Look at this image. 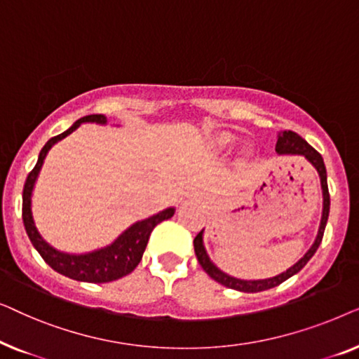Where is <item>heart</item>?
Instances as JSON below:
<instances>
[{
	"mask_svg": "<svg viewBox=\"0 0 359 359\" xmlns=\"http://www.w3.org/2000/svg\"><path fill=\"white\" fill-rule=\"evenodd\" d=\"M233 142V135H230V134H224V135H220L219 137V144L222 145V147H225V145H230Z\"/></svg>",
	"mask_w": 359,
	"mask_h": 359,
	"instance_id": "b5f03b06",
	"label": "heart"
}]
</instances>
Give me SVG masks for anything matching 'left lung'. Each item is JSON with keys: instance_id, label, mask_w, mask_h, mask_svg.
I'll use <instances>...</instances> for the list:
<instances>
[{"instance_id": "obj_1", "label": "left lung", "mask_w": 359, "mask_h": 359, "mask_svg": "<svg viewBox=\"0 0 359 359\" xmlns=\"http://www.w3.org/2000/svg\"><path fill=\"white\" fill-rule=\"evenodd\" d=\"M276 151H278V155H301L309 161V163L313 166V168L317 170L318 176H320L322 198H323L320 227H318L317 237H316V240H313L312 247L307 250V253L304 255V257L299 259L296 264H292L291 268H287L286 271L278 274V276L266 278V279H238L235 276H230V274H227V273H224L222 269L215 266V263L209 258L208 252H205L204 230H201V232L196 235V238H194V252H196V257H198L199 264L203 266L204 271L214 279V281H217V283L222 284V286L235 289V291H240V292H262V291H266V289L276 287L281 283L286 281V279L294 276V274H297L304 266H306L309 259L313 257V253L317 252L318 245H320V242H322L323 232H325L328 212H330V194H328L327 170H325V163H323L322 155L318 154L316 149H312V147L309 145L301 135H297L296 132H292V130L279 132L278 142H276Z\"/></svg>"}]
</instances>
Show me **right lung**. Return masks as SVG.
<instances>
[{
    "instance_id": "obj_1",
    "label": "right lung",
    "mask_w": 359,
    "mask_h": 359,
    "mask_svg": "<svg viewBox=\"0 0 359 359\" xmlns=\"http://www.w3.org/2000/svg\"><path fill=\"white\" fill-rule=\"evenodd\" d=\"M85 122H95V124L104 126L107 124L106 116L102 114H91L85 116L81 119H78L70 129L63 132L60 135L52 137L50 140L43 145V149L39 154L37 163L34 166V170L27 175L26 184H24L22 191V220L26 232L31 238L34 248L41 253L48 266L55 269L57 273L63 274V276L76 279V281L83 283H111L116 281L122 276L134 271L137 264L140 263L142 255H144L147 243H149L151 230L155 229V225H158L163 220L173 217L175 208H168L161 212L151 215L149 219L139 220V222L132 224L129 229H126L114 242L107 247L93 250L88 253H65L60 250L53 248L50 243L46 242V238L42 237L39 229L36 227L32 215V191L36 186L37 176L41 173V168L43 165V160L48 154V150L52 149L57 142L65 139L67 135H70L73 130H76L78 127Z\"/></svg>"
}]
</instances>
